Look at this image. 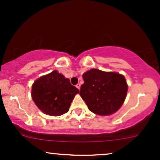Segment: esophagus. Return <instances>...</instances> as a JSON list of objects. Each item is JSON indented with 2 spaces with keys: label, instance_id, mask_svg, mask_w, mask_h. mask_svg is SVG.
Returning a JSON list of instances; mask_svg holds the SVG:
<instances>
[{
  "label": "esophagus",
  "instance_id": "34e87169",
  "mask_svg": "<svg viewBox=\"0 0 160 160\" xmlns=\"http://www.w3.org/2000/svg\"><path fill=\"white\" fill-rule=\"evenodd\" d=\"M76 87L77 88H78V90H80V88H81V84H77L76 85Z\"/></svg>",
  "mask_w": 160,
  "mask_h": 160
}]
</instances>
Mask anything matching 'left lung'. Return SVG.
I'll return each instance as SVG.
<instances>
[{"mask_svg": "<svg viewBox=\"0 0 160 160\" xmlns=\"http://www.w3.org/2000/svg\"><path fill=\"white\" fill-rule=\"evenodd\" d=\"M80 96L88 109L101 116L113 114L121 108L128 92V84L122 75L91 69L83 74Z\"/></svg>", "mask_w": 160, "mask_h": 160, "instance_id": "obj_1", "label": "left lung"}]
</instances>
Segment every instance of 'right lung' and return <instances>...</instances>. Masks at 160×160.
I'll return each instance as SVG.
<instances>
[{
  "instance_id": "add662e5",
  "label": "right lung",
  "mask_w": 160,
  "mask_h": 160,
  "mask_svg": "<svg viewBox=\"0 0 160 160\" xmlns=\"http://www.w3.org/2000/svg\"><path fill=\"white\" fill-rule=\"evenodd\" d=\"M79 92L57 70L41 76L32 86V98L43 113L61 116L69 110L75 96Z\"/></svg>"
}]
</instances>
